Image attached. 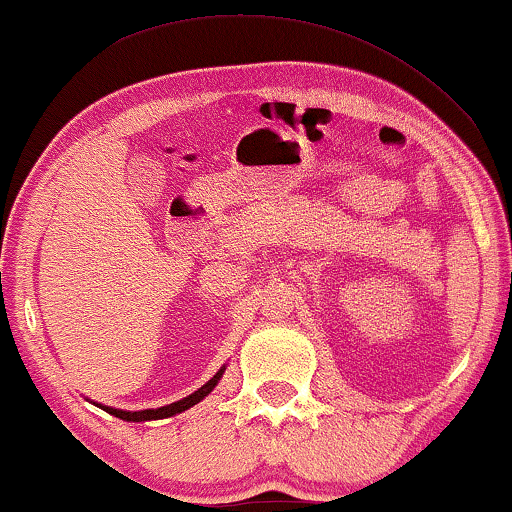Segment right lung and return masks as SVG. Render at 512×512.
Segmentation results:
<instances>
[{
    "mask_svg": "<svg viewBox=\"0 0 512 512\" xmlns=\"http://www.w3.org/2000/svg\"><path fill=\"white\" fill-rule=\"evenodd\" d=\"M222 373H225V366H220V371L215 373V376L208 380L206 385H201L197 392H192L190 397H185L181 401H174L169 403V406H162V408H146V410H120V408H113V406H102V403H97L99 408L106 410V413L113 415V417H120V420L125 422H148V420H164V417H174L178 413H183V410L192 408L194 403H199L201 399H206L208 394L215 390V385L220 383Z\"/></svg>",
    "mask_w": 512,
    "mask_h": 512,
    "instance_id": "add662e5",
    "label": "right lung"
}]
</instances>
